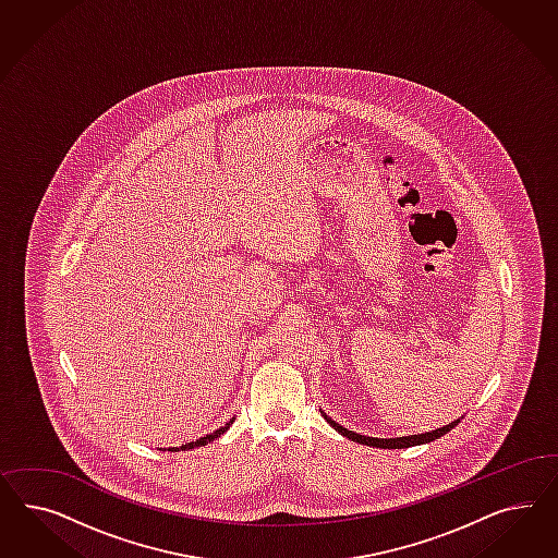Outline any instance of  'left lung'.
I'll use <instances>...</instances> for the list:
<instances>
[{"mask_svg":"<svg viewBox=\"0 0 558 558\" xmlns=\"http://www.w3.org/2000/svg\"><path fill=\"white\" fill-rule=\"evenodd\" d=\"M323 417H325V422L329 423L336 432H339L341 436H345L348 439H352V441H357V444H364V446H372V448H389V450H401V448H411V446H422V444H429V441H434V439L441 438L444 434H448L450 429H454L462 417H458L452 423H448V425H444V427H438V429H432V432H425V434H415V436H403V438H371V436H362V434H355L352 429H348V427H343V425H339L338 422H333L325 411H322Z\"/></svg>","mask_w":558,"mask_h":558,"instance_id":"left-lung-1","label":"left lung"}]
</instances>
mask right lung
Masks as SVG:
<instances>
[{"instance_id":"1","label":"right lung","mask_w":558,"mask_h":558,"mask_svg":"<svg viewBox=\"0 0 558 558\" xmlns=\"http://www.w3.org/2000/svg\"><path fill=\"white\" fill-rule=\"evenodd\" d=\"M235 420V417H233ZM233 420H229V422L225 423L222 427L219 429H215L213 434H208V436H204V438H198L196 441H187V444H182L180 448H168L171 452H180V450H192V448H201V446H206V444H210V441H215V439L220 438L231 425H233Z\"/></svg>"}]
</instances>
